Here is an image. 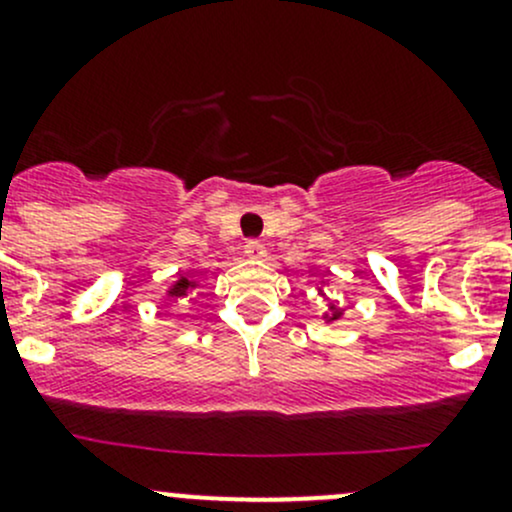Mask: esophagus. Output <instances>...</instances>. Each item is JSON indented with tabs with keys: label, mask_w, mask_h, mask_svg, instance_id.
Returning <instances> with one entry per match:
<instances>
[{
	"label": "esophagus",
	"mask_w": 512,
	"mask_h": 512,
	"mask_svg": "<svg viewBox=\"0 0 512 512\" xmlns=\"http://www.w3.org/2000/svg\"><path fill=\"white\" fill-rule=\"evenodd\" d=\"M245 255L250 257V260H262V257L267 255L265 245H262L260 240H247L245 242Z\"/></svg>",
	"instance_id": "esophagus-1"
}]
</instances>
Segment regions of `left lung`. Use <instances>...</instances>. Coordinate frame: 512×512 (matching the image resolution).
Here are the masks:
<instances>
[{
	"label": "left lung",
	"instance_id": "8db88e82",
	"mask_svg": "<svg viewBox=\"0 0 512 512\" xmlns=\"http://www.w3.org/2000/svg\"><path fill=\"white\" fill-rule=\"evenodd\" d=\"M319 294H321V297H326L324 289H319ZM341 316H343V309H341V306H338L336 301H328V311L324 314V321H326V324H333V321H338V319H341Z\"/></svg>",
	"mask_w": 512,
	"mask_h": 512
}]
</instances>
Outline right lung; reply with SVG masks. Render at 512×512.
Masks as SVG:
<instances>
[{
  "label": "right lung",
  "mask_w": 512,
  "mask_h": 512,
  "mask_svg": "<svg viewBox=\"0 0 512 512\" xmlns=\"http://www.w3.org/2000/svg\"><path fill=\"white\" fill-rule=\"evenodd\" d=\"M196 294H198V282L196 279L186 277V274H179V279L166 289V297L171 299H186V297H196Z\"/></svg>",
  "instance_id": "obj_1"
}]
</instances>
